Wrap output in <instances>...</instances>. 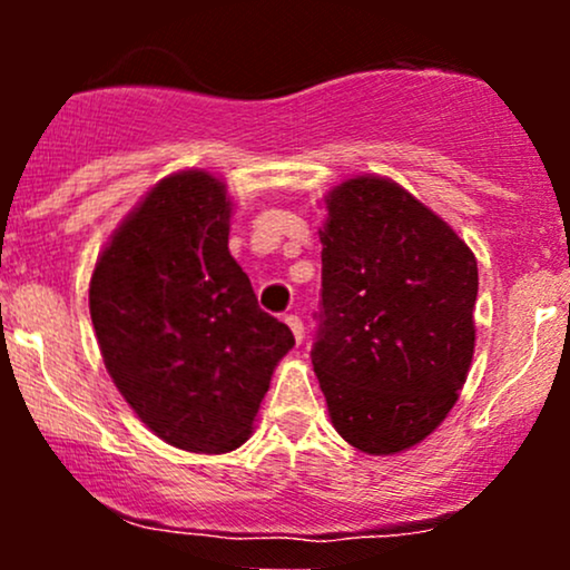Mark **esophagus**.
<instances>
[{
  "instance_id": "1",
  "label": "esophagus",
  "mask_w": 570,
  "mask_h": 570,
  "mask_svg": "<svg viewBox=\"0 0 570 570\" xmlns=\"http://www.w3.org/2000/svg\"><path fill=\"white\" fill-rule=\"evenodd\" d=\"M284 322L289 324V330H292L294 340H297V343H303V335H305L303 318H299V316H294V313H289V316H284Z\"/></svg>"
}]
</instances>
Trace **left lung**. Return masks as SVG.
I'll return each instance as SVG.
<instances>
[{
	"instance_id": "obj_1",
	"label": "left lung",
	"mask_w": 570,
	"mask_h": 570,
	"mask_svg": "<svg viewBox=\"0 0 570 570\" xmlns=\"http://www.w3.org/2000/svg\"><path fill=\"white\" fill-rule=\"evenodd\" d=\"M311 358L332 426L370 455L423 442L474 356L476 259L448 222L381 176L326 195Z\"/></svg>"
}]
</instances>
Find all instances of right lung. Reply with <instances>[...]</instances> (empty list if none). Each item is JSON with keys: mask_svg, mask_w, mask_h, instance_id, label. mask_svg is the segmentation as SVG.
I'll return each mask as SVG.
<instances>
[{"mask_svg": "<svg viewBox=\"0 0 570 570\" xmlns=\"http://www.w3.org/2000/svg\"><path fill=\"white\" fill-rule=\"evenodd\" d=\"M230 212L217 176H166L117 227L90 278V318L117 391L147 429L189 453L248 440L294 345L227 248Z\"/></svg>", "mask_w": 570, "mask_h": 570, "instance_id": "obj_1", "label": "right lung"}]
</instances>
